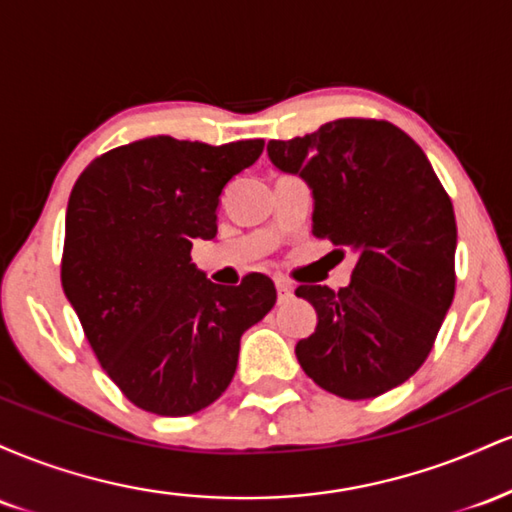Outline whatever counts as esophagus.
Here are the masks:
<instances>
[{
    "mask_svg": "<svg viewBox=\"0 0 512 512\" xmlns=\"http://www.w3.org/2000/svg\"><path fill=\"white\" fill-rule=\"evenodd\" d=\"M276 296H279V303H286L293 296V284L286 279H276Z\"/></svg>",
    "mask_w": 512,
    "mask_h": 512,
    "instance_id": "esophagus-1",
    "label": "esophagus"
}]
</instances>
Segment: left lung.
<instances>
[{
    "mask_svg": "<svg viewBox=\"0 0 512 512\" xmlns=\"http://www.w3.org/2000/svg\"><path fill=\"white\" fill-rule=\"evenodd\" d=\"M269 161L313 192V236L356 255L349 286H298L317 327L296 344L308 378L344 399L407 383L455 296L457 223L421 146L385 120H334Z\"/></svg>",
    "mask_w": 512,
    "mask_h": 512,
    "instance_id": "8db88e82",
    "label": "left lung"
}]
</instances>
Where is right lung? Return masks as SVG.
I'll use <instances>...</instances> for the list:
<instances>
[{
  "label": "right lung",
  "mask_w": 512,
  "mask_h": 512,
  "mask_svg": "<svg viewBox=\"0 0 512 512\" xmlns=\"http://www.w3.org/2000/svg\"><path fill=\"white\" fill-rule=\"evenodd\" d=\"M264 149L166 134L117 146L76 180L67 204L62 289L122 395L158 416H187L231 385L240 337L276 303L274 281L219 286L192 262L216 238L221 192Z\"/></svg>",
  "instance_id": "obj_1"
}]
</instances>
